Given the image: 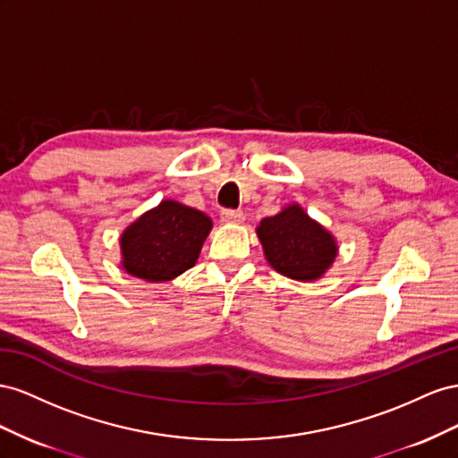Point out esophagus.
Here are the masks:
<instances>
[{
    "mask_svg": "<svg viewBox=\"0 0 458 458\" xmlns=\"http://www.w3.org/2000/svg\"><path fill=\"white\" fill-rule=\"evenodd\" d=\"M243 211H236V208H225V211H222V220L225 222H243Z\"/></svg>",
    "mask_w": 458,
    "mask_h": 458,
    "instance_id": "esophagus-1",
    "label": "esophagus"
}]
</instances>
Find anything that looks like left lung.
I'll list each match as a JSON object with an SVG mask.
<instances>
[{
	"label": "left lung",
	"instance_id": "obj_1",
	"mask_svg": "<svg viewBox=\"0 0 458 458\" xmlns=\"http://www.w3.org/2000/svg\"><path fill=\"white\" fill-rule=\"evenodd\" d=\"M257 233L272 268L292 280L320 278L337 255L330 233L297 205L260 220Z\"/></svg>",
	"mask_w": 458,
	"mask_h": 458
}]
</instances>
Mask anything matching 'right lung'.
<instances>
[{"mask_svg": "<svg viewBox=\"0 0 458 458\" xmlns=\"http://www.w3.org/2000/svg\"><path fill=\"white\" fill-rule=\"evenodd\" d=\"M211 226L198 208L163 201L123 233V267L148 282L173 280L195 265Z\"/></svg>", "mask_w": 458, "mask_h": 458, "instance_id": "add662e5", "label": "right lung"}]
</instances>
